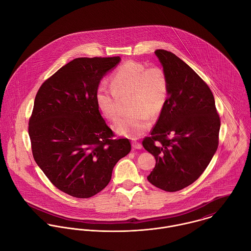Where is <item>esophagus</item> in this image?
<instances>
[{"instance_id": "1", "label": "esophagus", "mask_w": 251, "mask_h": 251, "mask_svg": "<svg viewBox=\"0 0 251 251\" xmlns=\"http://www.w3.org/2000/svg\"><path fill=\"white\" fill-rule=\"evenodd\" d=\"M132 146L135 150H141L142 149V144L139 143V142H136V141L132 143Z\"/></svg>"}]
</instances>
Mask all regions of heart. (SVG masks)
Listing matches in <instances>:
<instances>
[{
	"label": "heart",
	"mask_w": 251,
	"mask_h": 251,
	"mask_svg": "<svg viewBox=\"0 0 251 251\" xmlns=\"http://www.w3.org/2000/svg\"><path fill=\"white\" fill-rule=\"evenodd\" d=\"M131 94L128 103L130 113L119 117L114 131L122 136L138 138L151 126L164 109L169 94L166 72L157 66L147 67L137 61H126L110 76V88L100 84L95 100L101 114L109 120L118 115V98Z\"/></svg>",
	"instance_id": "obj_1"
}]
</instances>
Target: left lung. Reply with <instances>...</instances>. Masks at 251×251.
Wrapping results in <instances>:
<instances>
[{"mask_svg": "<svg viewBox=\"0 0 251 251\" xmlns=\"http://www.w3.org/2000/svg\"><path fill=\"white\" fill-rule=\"evenodd\" d=\"M169 80L167 103L144 148L156 159L149 181L167 191L181 190L203 173L219 143L220 118L208 85L180 58L157 50Z\"/></svg>", "mask_w": 251, "mask_h": 251, "instance_id": "left-lung-1", "label": "left lung"}]
</instances>
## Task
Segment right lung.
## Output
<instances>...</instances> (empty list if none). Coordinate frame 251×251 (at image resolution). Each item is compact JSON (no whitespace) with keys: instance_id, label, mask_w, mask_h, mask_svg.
Here are the masks:
<instances>
[{"instance_id":"add662e5","label":"right lung","mask_w":251,"mask_h":251,"mask_svg":"<svg viewBox=\"0 0 251 251\" xmlns=\"http://www.w3.org/2000/svg\"><path fill=\"white\" fill-rule=\"evenodd\" d=\"M115 57L75 58L40 87L29 119L34 159L51 183L75 198H90L110 181L115 164L131 151L128 139L106 125L95 95Z\"/></svg>"}]
</instances>
